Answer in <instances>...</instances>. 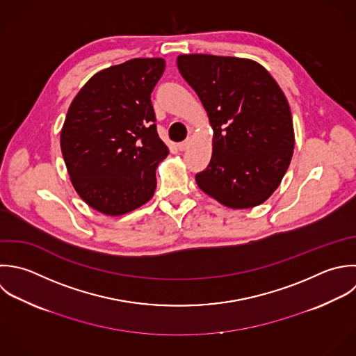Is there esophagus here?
<instances>
[{
  "instance_id": "34e87169",
  "label": "esophagus",
  "mask_w": 356,
  "mask_h": 356,
  "mask_svg": "<svg viewBox=\"0 0 356 356\" xmlns=\"http://www.w3.org/2000/svg\"><path fill=\"white\" fill-rule=\"evenodd\" d=\"M191 143H193V140H191V138H187V140H184V141L179 143V144H177V148H179L180 151H186V149H188V148H190Z\"/></svg>"
}]
</instances>
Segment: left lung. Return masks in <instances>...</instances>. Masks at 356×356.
<instances>
[{"label":"left lung","mask_w":356,"mask_h":356,"mask_svg":"<svg viewBox=\"0 0 356 356\" xmlns=\"http://www.w3.org/2000/svg\"><path fill=\"white\" fill-rule=\"evenodd\" d=\"M213 130L212 156L198 187L232 209L254 208L280 186L294 152L289 101L258 62L208 54L177 56Z\"/></svg>","instance_id":"left-lung-1"}]
</instances>
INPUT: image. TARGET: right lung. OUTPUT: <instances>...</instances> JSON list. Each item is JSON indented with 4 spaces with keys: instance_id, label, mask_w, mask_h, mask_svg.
<instances>
[{
    "instance_id": "1",
    "label": "right lung",
    "mask_w": 356,
    "mask_h": 356,
    "mask_svg": "<svg viewBox=\"0 0 356 356\" xmlns=\"http://www.w3.org/2000/svg\"><path fill=\"white\" fill-rule=\"evenodd\" d=\"M165 59L134 58L97 72L73 98L60 149L80 198L106 216H120L148 202L155 170L168 154L159 138L151 92Z\"/></svg>"
}]
</instances>
